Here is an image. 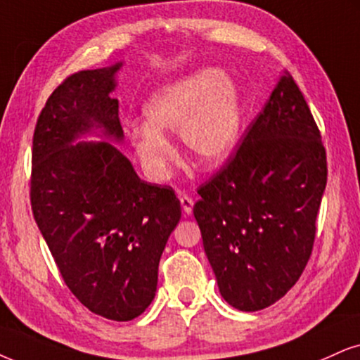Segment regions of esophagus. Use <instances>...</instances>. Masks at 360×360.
<instances>
[{
    "label": "esophagus",
    "mask_w": 360,
    "mask_h": 360,
    "mask_svg": "<svg viewBox=\"0 0 360 360\" xmlns=\"http://www.w3.org/2000/svg\"><path fill=\"white\" fill-rule=\"evenodd\" d=\"M180 203H181V210L185 212V215H192L193 210V200L187 195H181L180 197Z\"/></svg>",
    "instance_id": "34e87169"
}]
</instances>
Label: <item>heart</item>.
<instances>
[{
	"mask_svg": "<svg viewBox=\"0 0 360 360\" xmlns=\"http://www.w3.org/2000/svg\"><path fill=\"white\" fill-rule=\"evenodd\" d=\"M141 117L143 127L130 133L133 152L150 179L165 181L176 158L167 139L175 131L200 165L217 167L229 158L240 135V93L219 70H198L155 91Z\"/></svg>",
	"mask_w": 360,
	"mask_h": 360,
	"instance_id": "1",
	"label": "heart"
}]
</instances>
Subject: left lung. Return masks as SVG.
Returning a JSON list of instances; mask_svg holds the SVG:
<instances>
[{
  "label": "left lung",
  "mask_w": 360,
  "mask_h": 360,
  "mask_svg": "<svg viewBox=\"0 0 360 360\" xmlns=\"http://www.w3.org/2000/svg\"><path fill=\"white\" fill-rule=\"evenodd\" d=\"M327 184L321 131L288 72L229 163L198 187L193 215L219 290L255 312L295 285Z\"/></svg>",
  "instance_id": "1"
}]
</instances>
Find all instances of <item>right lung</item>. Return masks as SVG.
I'll use <instances>...</instances> for the list:
<instances>
[{
  "instance_id": "add662e5",
  "label": "right lung",
  "mask_w": 360,
  "mask_h": 360,
  "mask_svg": "<svg viewBox=\"0 0 360 360\" xmlns=\"http://www.w3.org/2000/svg\"><path fill=\"white\" fill-rule=\"evenodd\" d=\"M122 63L70 75L39 113L31 152V210L56 267L88 310L127 322L152 304L158 264L181 217L172 187L146 184L100 128L123 140L115 75Z\"/></svg>"
}]
</instances>
